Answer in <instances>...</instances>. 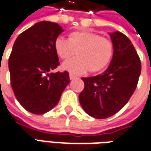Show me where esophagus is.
<instances>
[{
    "mask_svg": "<svg viewBox=\"0 0 151 151\" xmlns=\"http://www.w3.org/2000/svg\"><path fill=\"white\" fill-rule=\"evenodd\" d=\"M76 77L75 76H73V74H69V78H70V80H73V79H74Z\"/></svg>",
    "mask_w": 151,
    "mask_h": 151,
    "instance_id": "34e87169",
    "label": "esophagus"
}]
</instances>
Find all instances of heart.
Returning a JSON list of instances; mask_svg holds the SVG:
<instances>
[{"instance_id":"obj_1","label":"heart","mask_w":151,"mask_h":151,"mask_svg":"<svg viewBox=\"0 0 151 151\" xmlns=\"http://www.w3.org/2000/svg\"><path fill=\"white\" fill-rule=\"evenodd\" d=\"M54 49L62 59L75 54L78 57L67 60L62 64L63 70L73 75H82L88 71L99 72L105 68L114 54V45L109 39L86 31L73 32L68 39L58 37Z\"/></svg>"}]
</instances>
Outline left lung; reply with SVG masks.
<instances>
[{"label": "left lung", "instance_id": "8db88e82", "mask_svg": "<svg viewBox=\"0 0 151 151\" xmlns=\"http://www.w3.org/2000/svg\"><path fill=\"white\" fill-rule=\"evenodd\" d=\"M114 54L106 70L82 78L84 88L79 94L83 110L95 119H106L124 106L136 88L141 63L130 40L120 32H109Z\"/></svg>", "mask_w": 151, "mask_h": 151}]
</instances>
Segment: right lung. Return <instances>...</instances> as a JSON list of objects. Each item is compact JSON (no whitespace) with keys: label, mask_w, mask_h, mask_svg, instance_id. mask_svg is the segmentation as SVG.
Segmentation results:
<instances>
[{"label":"right lung","mask_w":151,"mask_h":151,"mask_svg":"<svg viewBox=\"0 0 151 151\" xmlns=\"http://www.w3.org/2000/svg\"><path fill=\"white\" fill-rule=\"evenodd\" d=\"M63 32L58 24L43 21L14 42L8 62L12 88L21 105L35 114L53 109L70 83L67 71L51 73L59 65L54 42Z\"/></svg>","instance_id":"right-lung-1"}]
</instances>
